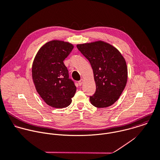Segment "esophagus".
Masks as SVG:
<instances>
[{
	"label": "esophagus",
	"instance_id": "34e87169",
	"mask_svg": "<svg viewBox=\"0 0 160 160\" xmlns=\"http://www.w3.org/2000/svg\"><path fill=\"white\" fill-rule=\"evenodd\" d=\"M83 82H84V80H83V78H82V79L78 82V84H79V85H80V86H81V85L83 84Z\"/></svg>",
	"mask_w": 160,
	"mask_h": 160
}]
</instances>
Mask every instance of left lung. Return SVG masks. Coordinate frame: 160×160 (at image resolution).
I'll list each match as a JSON object with an SVG mask.
<instances>
[{"mask_svg":"<svg viewBox=\"0 0 160 160\" xmlns=\"http://www.w3.org/2000/svg\"><path fill=\"white\" fill-rule=\"evenodd\" d=\"M90 62L96 84L95 93L90 97L97 108H106L115 103L125 88L128 68L123 56L112 45L98 40L77 45Z\"/></svg>","mask_w":160,"mask_h":160,"instance_id":"obj_1","label":"left lung"}]
</instances>
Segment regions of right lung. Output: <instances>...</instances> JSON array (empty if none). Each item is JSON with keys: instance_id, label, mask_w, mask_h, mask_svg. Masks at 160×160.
I'll return each mask as SVG.
<instances>
[{"instance_id": "add662e5", "label": "right lung", "mask_w": 160, "mask_h": 160, "mask_svg": "<svg viewBox=\"0 0 160 160\" xmlns=\"http://www.w3.org/2000/svg\"><path fill=\"white\" fill-rule=\"evenodd\" d=\"M73 44L53 40L45 43L37 53L32 67L37 93L49 106L65 108L72 103L77 88L68 77L63 60L73 50Z\"/></svg>"}]
</instances>
